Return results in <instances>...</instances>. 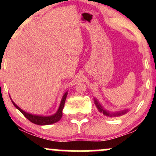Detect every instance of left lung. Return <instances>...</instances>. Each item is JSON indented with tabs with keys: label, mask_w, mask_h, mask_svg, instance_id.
I'll use <instances>...</instances> for the list:
<instances>
[{
	"label": "left lung",
	"mask_w": 156,
	"mask_h": 156,
	"mask_svg": "<svg viewBox=\"0 0 156 156\" xmlns=\"http://www.w3.org/2000/svg\"><path fill=\"white\" fill-rule=\"evenodd\" d=\"M94 105H96L98 110L100 112L109 117H119V116L124 115V114H126V113L129 111V109H124V110L118 111V112H108V111H107L105 108H103V105H102L101 103L98 101V99H97L96 98H94Z\"/></svg>",
	"instance_id": "left-lung-1"
}]
</instances>
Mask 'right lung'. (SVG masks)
<instances>
[{
    "label": "right lung",
    "mask_w": 156,
    "mask_h": 156,
    "mask_svg": "<svg viewBox=\"0 0 156 156\" xmlns=\"http://www.w3.org/2000/svg\"><path fill=\"white\" fill-rule=\"evenodd\" d=\"M67 93L68 92H66L64 94H63L62 98V101H61L59 107H58V110L57 112L55 113V114H52V115L50 116H42V115H37V114H30V113L25 112L23 111V109H21L18 105H17L15 103V102L12 100V103L13 105H15V108H17L18 110L23 115L26 117L28 120H30L31 122L34 123L36 125H51L53 124V123L57 122L62 119V111H63L64 106V103H65V101H66V98L67 96Z\"/></svg>",
    "instance_id": "add662e5"
}]
</instances>
